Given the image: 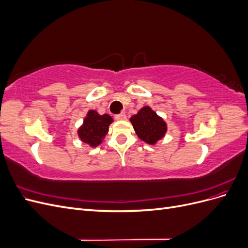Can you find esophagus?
I'll return each instance as SVG.
<instances>
[{
	"label": "esophagus",
	"instance_id": "obj_1",
	"mask_svg": "<svg viewBox=\"0 0 248 248\" xmlns=\"http://www.w3.org/2000/svg\"><path fill=\"white\" fill-rule=\"evenodd\" d=\"M115 119L118 120V121H122V120L126 119V115L125 114H118L115 116Z\"/></svg>",
	"mask_w": 248,
	"mask_h": 248
}]
</instances>
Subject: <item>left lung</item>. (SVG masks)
<instances>
[{
	"label": "left lung",
	"instance_id": "left-lung-1",
	"mask_svg": "<svg viewBox=\"0 0 248 248\" xmlns=\"http://www.w3.org/2000/svg\"><path fill=\"white\" fill-rule=\"evenodd\" d=\"M130 122L138 137L149 145H155L167 132V123L150 108L144 107L137 115L130 118Z\"/></svg>",
	"mask_w": 248,
	"mask_h": 248
}]
</instances>
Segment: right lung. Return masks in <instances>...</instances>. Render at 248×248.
Returning <instances> with one entry per match:
<instances>
[{
	"mask_svg": "<svg viewBox=\"0 0 248 248\" xmlns=\"http://www.w3.org/2000/svg\"><path fill=\"white\" fill-rule=\"evenodd\" d=\"M114 121L108 115H99L94 109L88 111L84 123L79 127L78 133L81 141L95 148L99 146L108 132V126Z\"/></svg>",
	"mask_w": 248,
	"mask_h": 248,
	"instance_id": "1",
	"label": "right lung"
}]
</instances>
